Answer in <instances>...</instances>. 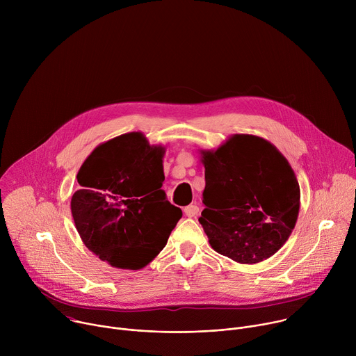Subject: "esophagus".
<instances>
[{
	"instance_id": "obj_1",
	"label": "esophagus",
	"mask_w": 356,
	"mask_h": 356,
	"mask_svg": "<svg viewBox=\"0 0 356 356\" xmlns=\"http://www.w3.org/2000/svg\"><path fill=\"white\" fill-rule=\"evenodd\" d=\"M184 214L191 218V217H195L198 214V207L195 204H190L187 207H184Z\"/></svg>"
}]
</instances>
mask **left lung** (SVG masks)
Returning a JSON list of instances; mask_svg holds the SVG:
<instances>
[{
	"label": "left lung",
	"instance_id": "8db88e82",
	"mask_svg": "<svg viewBox=\"0 0 356 356\" xmlns=\"http://www.w3.org/2000/svg\"><path fill=\"white\" fill-rule=\"evenodd\" d=\"M206 209L198 218L211 248L243 265L273 257L297 222L300 186L269 140L231 135L217 149H200Z\"/></svg>",
	"mask_w": 356,
	"mask_h": 356
}]
</instances>
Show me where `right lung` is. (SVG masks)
I'll return each mask as SVG.
<instances>
[{
    "label": "right lung",
    "instance_id": "right-lung-1",
    "mask_svg": "<svg viewBox=\"0 0 356 356\" xmlns=\"http://www.w3.org/2000/svg\"><path fill=\"white\" fill-rule=\"evenodd\" d=\"M165 152L142 132H128L99 143L77 173L70 202L76 229L94 255L114 268H145L181 218L162 190Z\"/></svg>",
    "mask_w": 356,
    "mask_h": 356
}]
</instances>
